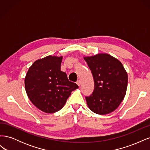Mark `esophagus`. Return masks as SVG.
<instances>
[{
	"mask_svg": "<svg viewBox=\"0 0 150 150\" xmlns=\"http://www.w3.org/2000/svg\"><path fill=\"white\" fill-rule=\"evenodd\" d=\"M76 84H78V86H81V81L80 80H78V81H77V82H76Z\"/></svg>",
	"mask_w": 150,
	"mask_h": 150,
	"instance_id": "1",
	"label": "esophagus"
}]
</instances>
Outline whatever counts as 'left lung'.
Listing matches in <instances>:
<instances>
[{"label":"left lung","instance_id":"left-lung-1","mask_svg":"<svg viewBox=\"0 0 150 150\" xmlns=\"http://www.w3.org/2000/svg\"><path fill=\"white\" fill-rule=\"evenodd\" d=\"M92 72L94 91L86 97L89 108L98 115L114 111L123 100L128 86V74L117 59L107 53L84 56Z\"/></svg>","mask_w":150,"mask_h":150}]
</instances>
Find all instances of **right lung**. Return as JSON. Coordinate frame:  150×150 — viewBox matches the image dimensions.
Segmentation results:
<instances>
[{
	"mask_svg": "<svg viewBox=\"0 0 150 150\" xmlns=\"http://www.w3.org/2000/svg\"><path fill=\"white\" fill-rule=\"evenodd\" d=\"M62 56H48L36 60L25 77L27 95L44 112L54 113L64 107L72 91L79 87L61 71Z\"/></svg>",
	"mask_w": 150,
	"mask_h": 150,
	"instance_id": "obj_1",
	"label": "right lung"
}]
</instances>
